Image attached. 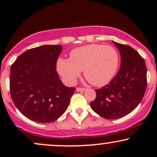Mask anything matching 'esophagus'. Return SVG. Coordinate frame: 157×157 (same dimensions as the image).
<instances>
[{
    "instance_id": "34e87169",
    "label": "esophagus",
    "mask_w": 157,
    "mask_h": 157,
    "mask_svg": "<svg viewBox=\"0 0 157 157\" xmlns=\"http://www.w3.org/2000/svg\"><path fill=\"white\" fill-rule=\"evenodd\" d=\"M86 89H85V88H79V87H77V89H76V91H86Z\"/></svg>"
}]
</instances>
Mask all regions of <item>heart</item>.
Wrapping results in <instances>:
<instances>
[{
    "instance_id": "heart-1",
    "label": "heart",
    "mask_w": 157,
    "mask_h": 157,
    "mask_svg": "<svg viewBox=\"0 0 157 157\" xmlns=\"http://www.w3.org/2000/svg\"><path fill=\"white\" fill-rule=\"evenodd\" d=\"M120 57L113 46L89 44L76 48L70 52V59L59 58L57 69L67 84L76 82L82 70L84 76L95 86L108 84L116 75Z\"/></svg>"
}]
</instances>
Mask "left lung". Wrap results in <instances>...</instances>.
<instances>
[{"label":"left lung","mask_w":157,"mask_h":157,"mask_svg":"<svg viewBox=\"0 0 157 157\" xmlns=\"http://www.w3.org/2000/svg\"><path fill=\"white\" fill-rule=\"evenodd\" d=\"M113 43L121 56L120 70L109 84L96 90V99L90 103L94 112L109 120L121 118L134 111L147 87L144 59L131 46Z\"/></svg>","instance_id":"1"}]
</instances>
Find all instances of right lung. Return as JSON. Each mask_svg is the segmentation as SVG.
<instances>
[{"label":"right lung","instance_id":"obj_1","mask_svg":"<svg viewBox=\"0 0 157 157\" xmlns=\"http://www.w3.org/2000/svg\"><path fill=\"white\" fill-rule=\"evenodd\" d=\"M60 45H45L23 52L10 69L12 101L23 116L48 123L63 114L76 88L65 86L56 71Z\"/></svg>","mask_w":157,"mask_h":157}]
</instances>
